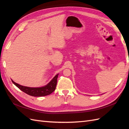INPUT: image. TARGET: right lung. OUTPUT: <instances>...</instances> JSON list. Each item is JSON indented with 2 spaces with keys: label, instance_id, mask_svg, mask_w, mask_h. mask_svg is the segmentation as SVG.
I'll return each instance as SVG.
<instances>
[{
  "label": "right lung",
  "instance_id": "add662e5",
  "mask_svg": "<svg viewBox=\"0 0 129 129\" xmlns=\"http://www.w3.org/2000/svg\"><path fill=\"white\" fill-rule=\"evenodd\" d=\"M58 75V74L53 78L52 80L48 84L40 88H30L22 86V85L14 82L12 80V81L13 84L16 85L19 89H20L21 91L30 96L35 97L45 96L50 94L55 90Z\"/></svg>",
  "mask_w": 129,
  "mask_h": 129
}]
</instances>
